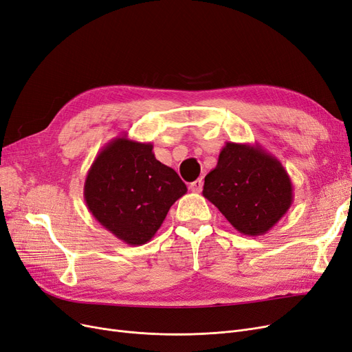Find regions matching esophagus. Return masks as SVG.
<instances>
[{"mask_svg":"<svg viewBox=\"0 0 352 352\" xmlns=\"http://www.w3.org/2000/svg\"><path fill=\"white\" fill-rule=\"evenodd\" d=\"M202 186H204L202 179H198V180L192 182V184L189 185V189H190L192 192H195V193H199V192L202 190Z\"/></svg>","mask_w":352,"mask_h":352,"instance_id":"1","label":"esophagus"}]
</instances>
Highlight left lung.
<instances>
[{"mask_svg":"<svg viewBox=\"0 0 352 352\" xmlns=\"http://www.w3.org/2000/svg\"><path fill=\"white\" fill-rule=\"evenodd\" d=\"M202 195L238 232L257 236L286 215L293 185L283 164L257 143L227 142L205 176Z\"/></svg>","mask_w":352,"mask_h":352,"instance_id":"1","label":"left lung"}]
</instances>
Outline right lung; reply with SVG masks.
<instances>
[{"mask_svg": "<svg viewBox=\"0 0 352 352\" xmlns=\"http://www.w3.org/2000/svg\"><path fill=\"white\" fill-rule=\"evenodd\" d=\"M186 192L173 168L154 157L151 143L121 135L98 153L85 179L83 198L105 230L125 244L143 245Z\"/></svg>", "mask_w": 352, "mask_h": 352, "instance_id": "1", "label": "right lung"}]
</instances>
